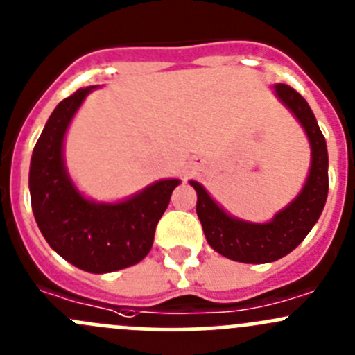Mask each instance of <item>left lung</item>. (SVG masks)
<instances>
[{"label": "left lung", "mask_w": 355, "mask_h": 355, "mask_svg": "<svg viewBox=\"0 0 355 355\" xmlns=\"http://www.w3.org/2000/svg\"><path fill=\"white\" fill-rule=\"evenodd\" d=\"M277 96L302 123L311 149L313 161L306 185L299 198L290 206L264 225L245 223L228 216L204 187L191 182L198 192V216L202 225L207 244L216 252L239 263L263 264L277 261L292 252L306 239L320 218L328 196V151L327 141L321 134L318 121L306 99L287 84L275 85Z\"/></svg>", "instance_id": "obj_1"}]
</instances>
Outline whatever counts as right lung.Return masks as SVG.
I'll use <instances>...</instances> for the list:
<instances>
[{"mask_svg":"<svg viewBox=\"0 0 355 355\" xmlns=\"http://www.w3.org/2000/svg\"><path fill=\"white\" fill-rule=\"evenodd\" d=\"M92 87L78 89L49 116L31 159L32 213L46 242L73 266L111 273L137 264L151 250L156 225L180 182L161 180L118 204L84 199L63 164V137L75 111Z\"/></svg>","mask_w":355,"mask_h":355,"instance_id":"right-lung-1","label":"right lung"}]
</instances>
